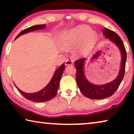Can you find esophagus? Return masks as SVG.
<instances>
[{"mask_svg":"<svg viewBox=\"0 0 134 134\" xmlns=\"http://www.w3.org/2000/svg\"><path fill=\"white\" fill-rule=\"evenodd\" d=\"M72 63H73V62L71 59H68V60H66V61L65 62V65L66 66L72 65Z\"/></svg>","mask_w":134,"mask_h":134,"instance_id":"esophagus-1","label":"esophagus"}]
</instances>
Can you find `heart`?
Masks as SVG:
<instances>
[{"label": "heart", "mask_w": 134, "mask_h": 134, "mask_svg": "<svg viewBox=\"0 0 134 134\" xmlns=\"http://www.w3.org/2000/svg\"><path fill=\"white\" fill-rule=\"evenodd\" d=\"M98 36L92 29L86 25H79L64 32L58 39L62 50L68 51L78 45L76 55L84 57L88 55L98 41Z\"/></svg>", "instance_id": "b5f03b06"}]
</instances>
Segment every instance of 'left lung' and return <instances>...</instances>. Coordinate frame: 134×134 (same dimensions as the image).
Here are the masks:
<instances>
[{
    "instance_id": "obj_1",
    "label": "left lung",
    "mask_w": 134,
    "mask_h": 134,
    "mask_svg": "<svg viewBox=\"0 0 134 134\" xmlns=\"http://www.w3.org/2000/svg\"><path fill=\"white\" fill-rule=\"evenodd\" d=\"M102 34L105 38L109 39L118 47L121 55L120 69L116 78L112 81L103 85H96L91 83L87 80L85 75V65L86 58H82L76 60L74 65L77 69L76 71V82L78 87L82 94L85 97L92 99H102L114 94V93L118 88L120 83L123 79L127 54L124 47L123 42L120 36L116 33L113 32L107 28L102 30Z\"/></svg>"
}]
</instances>
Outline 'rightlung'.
<instances>
[{"mask_svg":"<svg viewBox=\"0 0 134 134\" xmlns=\"http://www.w3.org/2000/svg\"><path fill=\"white\" fill-rule=\"evenodd\" d=\"M46 28V25H36L29 27L26 29H24L23 31L18 34V35L16 36V39L19 36L23 35L24 34H27L29 32H33V31L37 30H42ZM65 69V64H62L60 67L55 71L54 76H52V79L49 82V83L46 86V87L41 90L38 91L36 93H25L24 91H21V90L18 88L15 84L16 88L19 91V93L23 95V96L29 100L35 102H46L47 100L52 99L56 96L58 90L59 88V84L60 80L61 79L62 74H63V71Z\"/></svg>","mask_w":134,"mask_h":134,"instance_id":"1","label":"right lung"}]
</instances>
